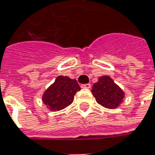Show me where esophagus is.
Wrapping results in <instances>:
<instances>
[{"label":"esophagus","mask_w":155,"mask_h":155,"mask_svg":"<svg viewBox=\"0 0 155 155\" xmlns=\"http://www.w3.org/2000/svg\"><path fill=\"white\" fill-rule=\"evenodd\" d=\"M82 88H87V89H89V88H91V84L90 83H87V84H82L81 86Z\"/></svg>","instance_id":"esophagus-1"}]
</instances>
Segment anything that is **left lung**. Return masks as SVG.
<instances>
[{"mask_svg":"<svg viewBox=\"0 0 155 155\" xmlns=\"http://www.w3.org/2000/svg\"><path fill=\"white\" fill-rule=\"evenodd\" d=\"M92 93L96 101L105 108L114 109L123 102L124 94L109 76H101L94 84Z\"/></svg>","mask_w":155,"mask_h":155,"instance_id":"1","label":"left lung"}]
</instances>
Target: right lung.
Segmentation results:
<instances>
[{
    "label": "right lung",
    "mask_w": 155,
    "mask_h": 155,
    "mask_svg": "<svg viewBox=\"0 0 155 155\" xmlns=\"http://www.w3.org/2000/svg\"><path fill=\"white\" fill-rule=\"evenodd\" d=\"M80 90L81 87L75 80L58 76L44 94L43 101L51 110H60L72 103L76 92Z\"/></svg>",
    "instance_id": "obj_1"
}]
</instances>
